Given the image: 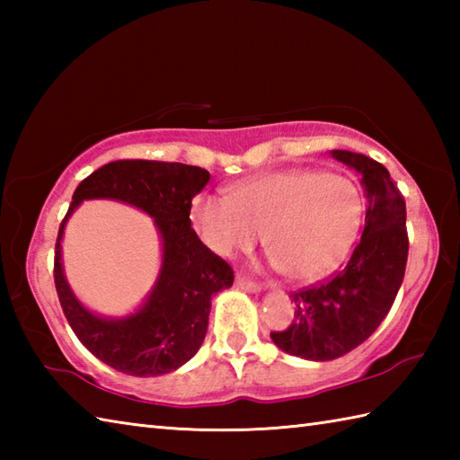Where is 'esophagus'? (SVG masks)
<instances>
[{"label":"esophagus","mask_w":460,"mask_h":460,"mask_svg":"<svg viewBox=\"0 0 460 460\" xmlns=\"http://www.w3.org/2000/svg\"><path fill=\"white\" fill-rule=\"evenodd\" d=\"M235 285H237L239 288H245V290H249V292H261V285H257V282L249 280L247 277H237Z\"/></svg>","instance_id":"34e87169"}]
</instances>
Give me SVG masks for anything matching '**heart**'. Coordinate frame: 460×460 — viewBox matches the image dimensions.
Masks as SVG:
<instances>
[{
    "label": "heart",
    "instance_id": "heart-1",
    "mask_svg": "<svg viewBox=\"0 0 460 460\" xmlns=\"http://www.w3.org/2000/svg\"><path fill=\"white\" fill-rule=\"evenodd\" d=\"M356 183L320 170H282L208 193L191 205V225L219 257L249 251L267 233L272 265L295 282H316L348 259L364 223Z\"/></svg>",
    "mask_w": 460,
    "mask_h": 460
}]
</instances>
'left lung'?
Listing matches in <instances>:
<instances>
[{"label":"left lung","mask_w":460,"mask_h":460,"mask_svg":"<svg viewBox=\"0 0 460 460\" xmlns=\"http://www.w3.org/2000/svg\"><path fill=\"white\" fill-rule=\"evenodd\" d=\"M332 158L359 173L367 201L364 233L336 277L292 292L295 320L270 332L282 351L312 361L336 359L374 334L402 287L409 251L405 201L389 172L364 154L332 150Z\"/></svg>","instance_id":"8db88e82"}]
</instances>
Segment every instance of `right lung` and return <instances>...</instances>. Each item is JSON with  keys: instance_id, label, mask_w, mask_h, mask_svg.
Returning a JSON list of instances; mask_svg holds the SVG:
<instances>
[{"instance_id": "obj_1", "label": "right lung", "mask_w": 460, "mask_h": 460, "mask_svg": "<svg viewBox=\"0 0 460 460\" xmlns=\"http://www.w3.org/2000/svg\"><path fill=\"white\" fill-rule=\"evenodd\" d=\"M209 178L198 165L119 160L93 172L73 193L55 245L58 302L83 346L122 374L155 377L190 361L208 332L211 296L233 285V269L203 245L190 221L191 199ZM86 199H116L148 212L163 239V265L151 295L122 319L94 315L64 277L60 241L66 221Z\"/></svg>"}]
</instances>
